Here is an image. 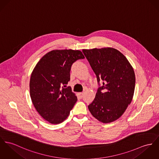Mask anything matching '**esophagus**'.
<instances>
[{
	"label": "esophagus",
	"mask_w": 159,
	"mask_h": 159,
	"mask_svg": "<svg viewBox=\"0 0 159 159\" xmlns=\"http://www.w3.org/2000/svg\"><path fill=\"white\" fill-rule=\"evenodd\" d=\"M79 96H80V98H83V96H84V93H83V92H82V93H79Z\"/></svg>",
	"instance_id": "esophagus-1"
}]
</instances>
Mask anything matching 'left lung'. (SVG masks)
I'll list each match as a JSON object with an SVG mask.
<instances>
[{"label":"left lung","mask_w":159,"mask_h":159,"mask_svg":"<svg viewBox=\"0 0 159 159\" xmlns=\"http://www.w3.org/2000/svg\"><path fill=\"white\" fill-rule=\"evenodd\" d=\"M82 52L96 75L99 86L88 109L100 122H114L121 117L132 101L135 83L134 70L117 49L94 48L83 49ZM100 81L102 82V86Z\"/></svg>","instance_id":"1"}]
</instances>
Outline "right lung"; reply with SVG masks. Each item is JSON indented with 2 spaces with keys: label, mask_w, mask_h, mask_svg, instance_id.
Returning <instances> with one entry per match:
<instances>
[{
  "label": "right lung",
  "mask_w": 159,
  "mask_h": 159,
  "mask_svg": "<svg viewBox=\"0 0 159 159\" xmlns=\"http://www.w3.org/2000/svg\"><path fill=\"white\" fill-rule=\"evenodd\" d=\"M85 57L79 50H52L37 63L30 78L32 102L39 114L52 124L63 122L77 100L71 87L72 65Z\"/></svg>",
  "instance_id": "add662e5"
}]
</instances>
